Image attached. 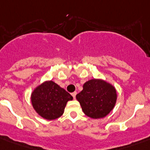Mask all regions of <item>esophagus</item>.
<instances>
[{
    "mask_svg": "<svg viewBox=\"0 0 150 150\" xmlns=\"http://www.w3.org/2000/svg\"><path fill=\"white\" fill-rule=\"evenodd\" d=\"M76 94H77V93H76V92H74V93H71V96H73V98L74 99H75V96H76Z\"/></svg>",
    "mask_w": 150,
    "mask_h": 150,
    "instance_id": "obj_1",
    "label": "esophagus"
}]
</instances>
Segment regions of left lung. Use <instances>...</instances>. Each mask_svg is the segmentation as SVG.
Returning a JSON list of instances; mask_svg holds the SVG:
<instances>
[{
  "mask_svg": "<svg viewBox=\"0 0 150 150\" xmlns=\"http://www.w3.org/2000/svg\"><path fill=\"white\" fill-rule=\"evenodd\" d=\"M83 89L76 95L82 111L93 119L104 117L116 104L117 94L115 87L101 79H93L83 84Z\"/></svg>",
  "mask_w": 150,
  "mask_h": 150,
  "instance_id": "left-lung-1",
  "label": "left lung"
}]
</instances>
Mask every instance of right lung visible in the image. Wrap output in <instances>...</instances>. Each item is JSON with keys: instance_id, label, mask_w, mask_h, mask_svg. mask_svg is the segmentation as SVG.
Masks as SVG:
<instances>
[{"instance_id": "1", "label": "right lung", "mask_w": 150, "mask_h": 150, "mask_svg": "<svg viewBox=\"0 0 150 150\" xmlns=\"http://www.w3.org/2000/svg\"><path fill=\"white\" fill-rule=\"evenodd\" d=\"M73 97L53 81H45L33 89L31 103L35 111L46 120H54L64 114V108Z\"/></svg>"}]
</instances>
